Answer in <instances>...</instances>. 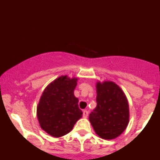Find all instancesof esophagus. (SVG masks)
Masks as SVG:
<instances>
[{"label":"esophagus","instance_id":"esophagus-1","mask_svg":"<svg viewBox=\"0 0 160 160\" xmlns=\"http://www.w3.org/2000/svg\"><path fill=\"white\" fill-rule=\"evenodd\" d=\"M88 115H89L88 111H87V110H83V117H84V118H87V117H88Z\"/></svg>","mask_w":160,"mask_h":160}]
</instances>
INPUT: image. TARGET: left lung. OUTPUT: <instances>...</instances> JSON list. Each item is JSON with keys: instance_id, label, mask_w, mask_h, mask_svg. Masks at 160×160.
Masks as SVG:
<instances>
[{"instance_id": "left-lung-1", "label": "left lung", "mask_w": 160, "mask_h": 160, "mask_svg": "<svg viewBox=\"0 0 160 160\" xmlns=\"http://www.w3.org/2000/svg\"><path fill=\"white\" fill-rule=\"evenodd\" d=\"M97 107L89 120L96 133L104 139L119 137L129 122V104L122 90L113 82L97 84Z\"/></svg>"}]
</instances>
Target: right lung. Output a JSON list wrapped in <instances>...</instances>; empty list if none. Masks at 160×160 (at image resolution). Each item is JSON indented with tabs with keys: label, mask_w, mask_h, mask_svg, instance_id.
Masks as SVG:
<instances>
[{
	"label": "right lung",
	"mask_w": 160,
	"mask_h": 160,
	"mask_svg": "<svg viewBox=\"0 0 160 160\" xmlns=\"http://www.w3.org/2000/svg\"><path fill=\"white\" fill-rule=\"evenodd\" d=\"M77 78L62 76L50 83L43 92L38 106L40 127L53 137L70 132L82 117L78 99L73 94Z\"/></svg>",
	"instance_id": "1"
}]
</instances>
